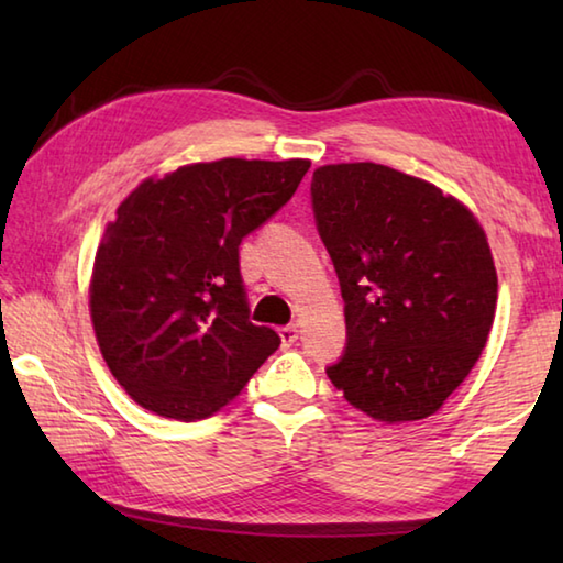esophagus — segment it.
I'll return each instance as SVG.
<instances>
[{"label": "esophagus", "mask_w": 563, "mask_h": 563, "mask_svg": "<svg viewBox=\"0 0 563 563\" xmlns=\"http://www.w3.org/2000/svg\"><path fill=\"white\" fill-rule=\"evenodd\" d=\"M278 335H280L283 347H290L292 342L298 340V335H300V328H298V325H285V328H278Z\"/></svg>", "instance_id": "34e87169"}]
</instances>
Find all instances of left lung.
Listing matches in <instances>:
<instances>
[{
  "label": "left lung",
  "instance_id": "obj_1",
  "mask_svg": "<svg viewBox=\"0 0 563 563\" xmlns=\"http://www.w3.org/2000/svg\"><path fill=\"white\" fill-rule=\"evenodd\" d=\"M310 190L345 300L347 347L330 383L377 422L434 415L487 345V233L460 198L369 161L320 166Z\"/></svg>",
  "mask_w": 563,
  "mask_h": 563
}]
</instances>
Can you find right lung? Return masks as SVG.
Here are the masks:
<instances>
[{"mask_svg": "<svg viewBox=\"0 0 563 563\" xmlns=\"http://www.w3.org/2000/svg\"><path fill=\"white\" fill-rule=\"evenodd\" d=\"M308 158H221L131 190L93 258L89 312L133 402L196 422L241 395L280 345L247 320L238 245L290 201Z\"/></svg>", "mask_w": 563, "mask_h": 563, "instance_id": "add662e5", "label": "right lung"}]
</instances>
